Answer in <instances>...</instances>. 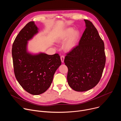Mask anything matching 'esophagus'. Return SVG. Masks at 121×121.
I'll use <instances>...</instances> for the list:
<instances>
[{
    "label": "esophagus",
    "instance_id": "obj_1",
    "mask_svg": "<svg viewBox=\"0 0 121 121\" xmlns=\"http://www.w3.org/2000/svg\"><path fill=\"white\" fill-rule=\"evenodd\" d=\"M60 58H61V62H62V63H64V59H65V56H61Z\"/></svg>",
    "mask_w": 121,
    "mask_h": 121
}]
</instances>
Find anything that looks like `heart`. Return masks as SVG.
I'll return each mask as SVG.
<instances>
[{
	"instance_id": "1",
	"label": "heart",
	"mask_w": 121,
	"mask_h": 121,
	"mask_svg": "<svg viewBox=\"0 0 121 121\" xmlns=\"http://www.w3.org/2000/svg\"><path fill=\"white\" fill-rule=\"evenodd\" d=\"M73 29L71 28H67L61 31L58 34L56 38V41L58 43H62L73 33L63 44L64 49L67 51L71 50L76 46L77 41L79 35V33L78 31L75 30L73 33Z\"/></svg>"
}]
</instances>
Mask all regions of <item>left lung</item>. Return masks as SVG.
<instances>
[{
	"label": "left lung",
	"mask_w": 121,
	"mask_h": 121,
	"mask_svg": "<svg viewBox=\"0 0 121 121\" xmlns=\"http://www.w3.org/2000/svg\"><path fill=\"white\" fill-rule=\"evenodd\" d=\"M86 29L79 44L66 54L69 86L77 91L90 90L99 81L106 62L104 44L92 23L84 20Z\"/></svg>",
	"instance_id": "8db88e82"
}]
</instances>
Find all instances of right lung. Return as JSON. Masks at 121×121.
I'll list each match as a JSON object with an SVG mask.
<instances>
[{"instance_id": "1", "label": "right lung", "mask_w": 121, "mask_h": 121, "mask_svg": "<svg viewBox=\"0 0 121 121\" xmlns=\"http://www.w3.org/2000/svg\"><path fill=\"white\" fill-rule=\"evenodd\" d=\"M38 32L34 22H29L17 36L12 48L15 77L24 90L35 95L43 93L50 87L56 71L61 65L58 54L32 55L28 52V41Z\"/></svg>"}]
</instances>
